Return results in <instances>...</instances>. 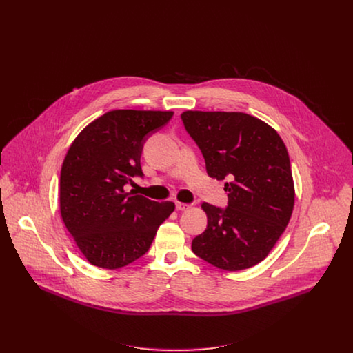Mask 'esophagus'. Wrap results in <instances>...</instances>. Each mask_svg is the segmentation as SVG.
Segmentation results:
<instances>
[{
  "instance_id": "1",
  "label": "esophagus",
  "mask_w": 353,
  "mask_h": 353,
  "mask_svg": "<svg viewBox=\"0 0 353 353\" xmlns=\"http://www.w3.org/2000/svg\"><path fill=\"white\" fill-rule=\"evenodd\" d=\"M176 210H188L192 208V203H183V202H176L175 203Z\"/></svg>"
}]
</instances>
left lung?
<instances>
[{
    "mask_svg": "<svg viewBox=\"0 0 353 353\" xmlns=\"http://www.w3.org/2000/svg\"><path fill=\"white\" fill-rule=\"evenodd\" d=\"M183 126L205 159L206 172L227 179L228 203L208 202V225L192 242L193 252L224 270L261 262L284 232L295 190L287 148L274 129L243 112L186 111Z\"/></svg>",
    "mask_w": 353,
    "mask_h": 353,
    "instance_id": "8db88e82",
    "label": "left lung"
}]
</instances>
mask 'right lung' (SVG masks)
Returning <instances> with one entry per match:
<instances>
[{"mask_svg":"<svg viewBox=\"0 0 353 353\" xmlns=\"http://www.w3.org/2000/svg\"><path fill=\"white\" fill-rule=\"evenodd\" d=\"M171 111L114 110L91 122L73 141L61 168L59 209L68 231L95 266L118 269L150 250L174 202L126 192L143 178L144 143L165 126Z\"/></svg>","mask_w":353,"mask_h":353,"instance_id":"add662e5","label":"right lung"}]
</instances>
